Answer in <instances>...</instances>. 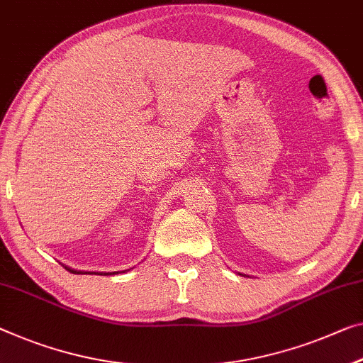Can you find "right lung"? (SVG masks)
<instances>
[{"mask_svg":"<svg viewBox=\"0 0 363 363\" xmlns=\"http://www.w3.org/2000/svg\"><path fill=\"white\" fill-rule=\"evenodd\" d=\"M65 269L66 271H69V272H72V274H89V272H82V271H74V269H71V267H68V266H65ZM94 274H97V272H94ZM100 274V272H99ZM107 274H115V272H107Z\"/></svg>","mask_w":363,"mask_h":363,"instance_id":"obj_1","label":"right lung"}]
</instances>
